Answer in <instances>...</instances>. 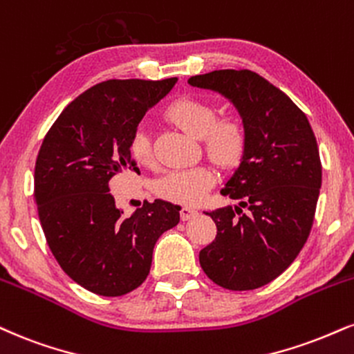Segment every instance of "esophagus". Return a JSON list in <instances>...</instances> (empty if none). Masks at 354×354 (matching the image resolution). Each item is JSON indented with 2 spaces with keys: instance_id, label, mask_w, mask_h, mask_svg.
Returning a JSON list of instances; mask_svg holds the SVG:
<instances>
[{
  "instance_id": "34e87169",
  "label": "esophagus",
  "mask_w": 354,
  "mask_h": 354,
  "mask_svg": "<svg viewBox=\"0 0 354 354\" xmlns=\"http://www.w3.org/2000/svg\"><path fill=\"white\" fill-rule=\"evenodd\" d=\"M180 216L183 221H188V219H193L198 216V211L194 209V207H189V206H183L181 211H180Z\"/></svg>"
}]
</instances>
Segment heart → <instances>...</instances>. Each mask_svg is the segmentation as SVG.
Returning a JSON list of instances; mask_svg holds the SVG:
<instances>
[{"instance_id": "heart-1", "label": "heart", "mask_w": 354, "mask_h": 354, "mask_svg": "<svg viewBox=\"0 0 354 354\" xmlns=\"http://www.w3.org/2000/svg\"><path fill=\"white\" fill-rule=\"evenodd\" d=\"M165 115L180 129L196 138H203V148L207 158L221 168H232L244 156L247 147L245 125L237 117L218 118L216 109L207 102L180 97L169 102ZM130 153L138 165L153 163L150 135L138 129L130 140ZM214 183V174L206 166L169 171L156 183V193L168 201L196 204L206 196Z\"/></svg>"}]
</instances>
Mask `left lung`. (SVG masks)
I'll use <instances>...</instances> for the list:
<instances>
[{
    "label": "left lung",
    "mask_w": 354,
    "mask_h": 354,
    "mask_svg": "<svg viewBox=\"0 0 354 354\" xmlns=\"http://www.w3.org/2000/svg\"><path fill=\"white\" fill-rule=\"evenodd\" d=\"M188 82L231 100L247 130L239 168L221 189L239 204L206 212L218 234L199 263L219 287L254 290L288 269L312 231L322 186L317 138L290 97L252 71H212Z\"/></svg>",
    "instance_id": "obj_1"
}]
</instances>
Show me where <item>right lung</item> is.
<instances>
[{"label": "right lung", "mask_w": 354, "mask_h": 354, "mask_svg": "<svg viewBox=\"0 0 354 354\" xmlns=\"http://www.w3.org/2000/svg\"><path fill=\"white\" fill-rule=\"evenodd\" d=\"M112 79L72 100L53 123L34 168V199L50 252L80 287L125 295L150 274L158 237L180 223V206L156 199L130 218L115 206L109 181L138 173L130 140L147 110L176 84Z\"/></svg>", "instance_id": "1"}]
</instances>
